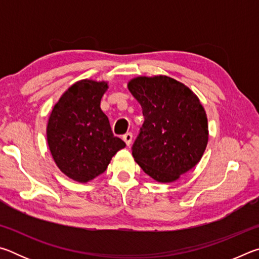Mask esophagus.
<instances>
[{
  "label": "esophagus",
  "mask_w": 259,
  "mask_h": 259,
  "mask_svg": "<svg viewBox=\"0 0 259 259\" xmlns=\"http://www.w3.org/2000/svg\"><path fill=\"white\" fill-rule=\"evenodd\" d=\"M123 140L125 142L126 145L130 146L131 140H133V134H131V133H126L125 135H123Z\"/></svg>",
  "instance_id": "1"
}]
</instances>
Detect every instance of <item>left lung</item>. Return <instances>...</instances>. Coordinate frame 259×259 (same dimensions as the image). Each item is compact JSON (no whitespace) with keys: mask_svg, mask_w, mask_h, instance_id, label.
<instances>
[{"mask_svg":"<svg viewBox=\"0 0 259 259\" xmlns=\"http://www.w3.org/2000/svg\"><path fill=\"white\" fill-rule=\"evenodd\" d=\"M128 89L143 108L135 161L159 183H172L199 163L209 138L202 104L190 88L165 75L137 76Z\"/></svg>","mask_w":259,"mask_h":259,"instance_id":"obj_1","label":"left lung"}]
</instances>
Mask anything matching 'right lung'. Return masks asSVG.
<instances>
[{"label": "right lung", "instance_id": "obj_1", "mask_svg": "<svg viewBox=\"0 0 259 259\" xmlns=\"http://www.w3.org/2000/svg\"><path fill=\"white\" fill-rule=\"evenodd\" d=\"M108 82L80 80L61 95L47 125L52 159L68 178L88 183L107 169L112 157L125 147L113 135L100 100Z\"/></svg>", "mask_w": 259, "mask_h": 259}]
</instances>
